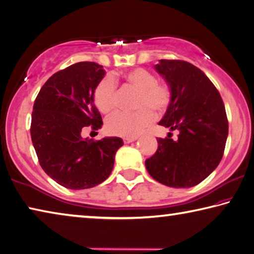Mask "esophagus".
<instances>
[{
	"label": "esophagus",
	"instance_id": "obj_1",
	"mask_svg": "<svg viewBox=\"0 0 254 254\" xmlns=\"http://www.w3.org/2000/svg\"><path fill=\"white\" fill-rule=\"evenodd\" d=\"M137 137L136 136H131V137H124L123 141L124 143H131V142H134V141H136Z\"/></svg>",
	"mask_w": 254,
	"mask_h": 254
}]
</instances>
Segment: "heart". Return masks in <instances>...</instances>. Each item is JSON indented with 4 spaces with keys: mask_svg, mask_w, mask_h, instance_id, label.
<instances>
[{
    "mask_svg": "<svg viewBox=\"0 0 254 254\" xmlns=\"http://www.w3.org/2000/svg\"><path fill=\"white\" fill-rule=\"evenodd\" d=\"M126 83L139 91L134 101L135 112H118L106 120L105 127L110 134L135 136L151 126L154 114L165 113L168 109L173 93L165 83L157 81V77L144 68L128 70L123 76ZM94 101L102 113L109 114L118 106V86L113 77L106 76L97 84Z\"/></svg>",
    "mask_w": 254,
    "mask_h": 254,
    "instance_id": "1",
    "label": "heart"
}]
</instances>
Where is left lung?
<instances>
[{
  "mask_svg": "<svg viewBox=\"0 0 254 254\" xmlns=\"http://www.w3.org/2000/svg\"><path fill=\"white\" fill-rule=\"evenodd\" d=\"M154 69L173 93L159 124L178 130L176 140L158 137V149L145 160L153 179L174 188L196 186L216 169L229 134L224 103L199 68L183 60L161 59Z\"/></svg>",
  "mask_w": 254,
  "mask_h": 254,
  "instance_id": "left-lung-1",
  "label": "left lung"
}]
</instances>
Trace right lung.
Here are the masks:
<instances>
[{
    "instance_id": "1",
    "label": "right lung",
    "mask_w": 254,
    "mask_h": 254,
    "mask_svg": "<svg viewBox=\"0 0 254 254\" xmlns=\"http://www.w3.org/2000/svg\"><path fill=\"white\" fill-rule=\"evenodd\" d=\"M104 76L96 63L74 64L51 76L34 101L30 128L34 150L45 173L66 188L78 190L104 182L123 145L118 136L98 141L81 136L86 127L103 126L94 92Z\"/></svg>"
}]
</instances>
